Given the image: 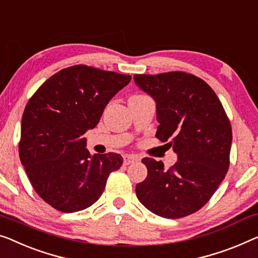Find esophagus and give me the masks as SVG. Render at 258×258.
I'll list each match as a JSON object with an SVG mask.
<instances>
[{
    "mask_svg": "<svg viewBox=\"0 0 258 258\" xmlns=\"http://www.w3.org/2000/svg\"><path fill=\"white\" fill-rule=\"evenodd\" d=\"M122 159H124V164H125V166H128V164L136 162V161L139 160L137 156L128 155V154H126V155L122 156Z\"/></svg>",
    "mask_w": 258,
    "mask_h": 258,
    "instance_id": "esophagus-1",
    "label": "esophagus"
}]
</instances>
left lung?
Masks as SVG:
<instances>
[{"mask_svg":"<svg viewBox=\"0 0 258 258\" xmlns=\"http://www.w3.org/2000/svg\"><path fill=\"white\" fill-rule=\"evenodd\" d=\"M134 82L156 102L155 137L177 154L169 169L142 159L147 177L137 184L139 202L168 219L197 212L210 201L229 167L232 126L224 106L205 81L184 72L134 75Z\"/></svg>","mask_w":258,"mask_h":258,"instance_id":"8db88e82","label":"left lung"}]
</instances>
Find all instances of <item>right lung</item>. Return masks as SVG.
<instances>
[{"mask_svg":"<svg viewBox=\"0 0 258 258\" xmlns=\"http://www.w3.org/2000/svg\"><path fill=\"white\" fill-rule=\"evenodd\" d=\"M130 81V75L76 64L52 75L29 99L19 159L33 189L55 210L72 213L91 206L109 175L121 167L120 154L90 155L83 134Z\"/></svg>","mask_w":258,"mask_h":258,"instance_id":"1","label":"right lung"}]
</instances>
